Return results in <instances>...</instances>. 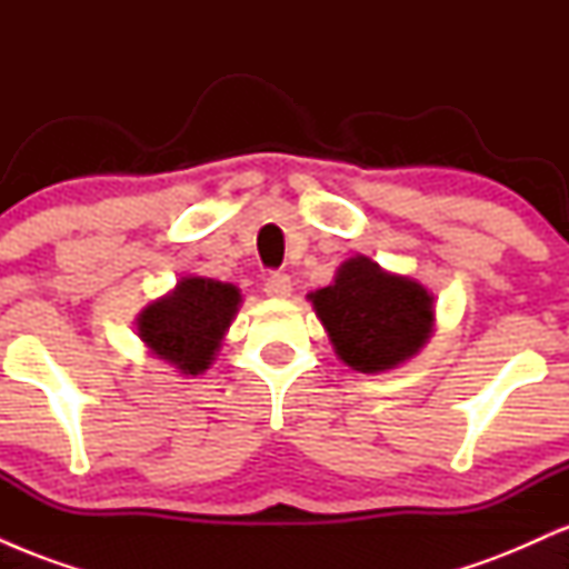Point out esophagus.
Returning a JSON list of instances; mask_svg holds the SVG:
<instances>
[{
    "instance_id": "1",
    "label": "esophagus",
    "mask_w": 569,
    "mask_h": 569,
    "mask_svg": "<svg viewBox=\"0 0 569 569\" xmlns=\"http://www.w3.org/2000/svg\"><path fill=\"white\" fill-rule=\"evenodd\" d=\"M264 293L272 299H286L291 293V278L286 272H270L264 280Z\"/></svg>"
}]
</instances>
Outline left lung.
Segmentation results:
<instances>
[{
    "label": "left lung",
    "mask_w": 569,
    "mask_h": 569,
    "mask_svg": "<svg viewBox=\"0 0 569 569\" xmlns=\"http://www.w3.org/2000/svg\"><path fill=\"white\" fill-rule=\"evenodd\" d=\"M337 356L363 375L396 369L433 335V293L417 280L352 257L335 283L310 293Z\"/></svg>",
    "instance_id": "left-lung-1"
}]
</instances>
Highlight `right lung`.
<instances>
[{"label":"right lung","mask_w":569,"mask_h":569,"mask_svg":"<svg viewBox=\"0 0 569 569\" xmlns=\"http://www.w3.org/2000/svg\"><path fill=\"white\" fill-rule=\"evenodd\" d=\"M238 307V286L187 276L171 293L143 307L136 329L154 356L194 377L211 367Z\"/></svg>","instance_id":"obj_1"}]
</instances>
